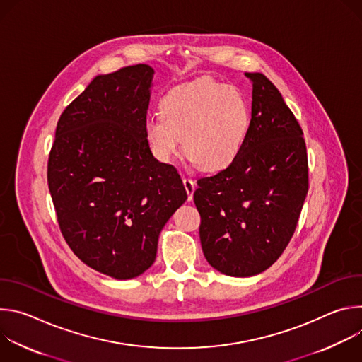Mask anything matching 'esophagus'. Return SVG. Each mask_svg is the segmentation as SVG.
<instances>
[{
	"label": "esophagus",
	"instance_id": "1",
	"mask_svg": "<svg viewBox=\"0 0 362 362\" xmlns=\"http://www.w3.org/2000/svg\"><path fill=\"white\" fill-rule=\"evenodd\" d=\"M183 185H185V189H186V192H187L189 200H192V199H193V192H194V189H196L194 180H192L190 177H183Z\"/></svg>",
	"mask_w": 362,
	"mask_h": 362
}]
</instances>
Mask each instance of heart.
<instances>
[{"label":"heart","instance_id":"heart-1","mask_svg":"<svg viewBox=\"0 0 362 362\" xmlns=\"http://www.w3.org/2000/svg\"><path fill=\"white\" fill-rule=\"evenodd\" d=\"M159 112L160 117L144 123L154 156L168 163L185 147L192 163L209 173L225 170L236 160L250 126L242 93L208 78L169 90L160 98Z\"/></svg>","mask_w":362,"mask_h":362}]
</instances>
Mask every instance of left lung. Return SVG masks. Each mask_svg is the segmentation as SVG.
Wrapping results in <instances>:
<instances>
[{
  "label": "left lung",
  "mask_w": 362,
  "mask_h": 362,
  "mask_svg": "<svg viewBox=\"0 0 362 362\" xmlns=\"http://www.w3.org/2000/svg\"><path fill=\"white\" fill-rule=\"evenodd\" d=\"M252 83L249 133L236 160L197 180L200 243L212 268L235 278L267 271L289 243L308 193L303 133L262 73Z\"/></svg>",
  "instance_id": "1"
}]
</instances>
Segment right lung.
Wrapping results in <instances>:
<instances>
[{"instance_id": "1", "label": "right lung", "mask_w": 362, "mask_h": 362, "mask_svg": "<svg viewBox=\"0 0 362 362\" xmlns=\"http://www.w3.org/2000/svg\"><path fill=\"white\" fill-rule=\"evenodd\" d=\"M153 76L137 64L94 77L63 112L48 159L66 242L87 267L123 281L153 265L163 226L187 199L144 137Z\"/></svg>"}]
</instances>
